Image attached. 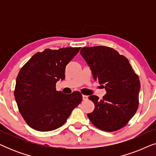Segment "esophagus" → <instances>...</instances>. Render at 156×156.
I'll return each instance as SVG.
<instances>
[{
  "label": "esophagus",
  "mask_w": 156,
  "mask_h": 156,
  "mask_svg": "<svg viewBox=\"0 0 156 156\" xmlns=\"http://www.w3.org/2000/svg\"><path fill=\"white\" fill-rule=\"evenodd\" d=\"M82 99L84 101H86V100L88 99V96L87 95H82Z\"/></svg>",
  "instance_id": "esophagus-1"
}]
</instances>
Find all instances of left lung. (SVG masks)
I'll list each match as a JSON object with an SVG mask.
<instances>
[{
	"mask_svg": "<svg viewBox=\"0 0 156 156\" xmlns=\"http://www.w3.org/2000/svg\"><path fill=\"white\" fill-rule=\"evenodd\" d=\"M80 54L90 67L93 78L106 89L99 100L95 95L89 99L94 110L87 116L98 129L112 132L124 127L138 107L140 84L129 60L116 50L105 46L87 47Z\"/></svg>",
	"mask_w": 156,
	"mask_h": 156,
	"instance_id": "1",
	"label": "left lung"
}]
</instances>
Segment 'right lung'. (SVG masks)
<instances>
[{
  "instance_id": "1",
  "label": "right lung",
  "mask_w": 156,
  "mask_h": 156,
  "mask_svg": "<svg viewBox=\"0 0 156 156\" xmlns=\"http://www.w3.org/2000/svg\"><path fill=\"white\" fill-rule=\"evenodd\" d=\"M80 50L45 49L21 68L14 96L19 112L32 129L39 131L58 129L81 103L82 95L79 91L65 94L56 90V83L65 78L66 66Z\"/></svg>"
}]
</instances>
